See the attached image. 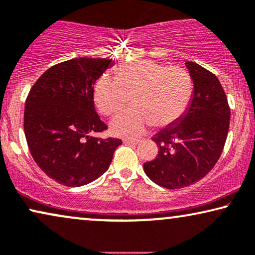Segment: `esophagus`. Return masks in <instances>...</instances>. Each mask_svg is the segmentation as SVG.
I'll use <instances>...</instances> for the list:
<instances>
[{"label":"esophagus","mask_w":255,"mask_h":255,"mask_svg":"<svg viewBox=\"0 0 255 255\" xmlns=\"http://www.w3.org/2000/svg\"><path fill=\"white\" fill-rule=\"evenodd\" d=\"M139 142V139H132V138H128L125 139V143H127L129 145H136Z\"/></svg>","instance_id":"34e87169"}]
</instances>
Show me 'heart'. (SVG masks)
I'll return each mask as SVG.
<instances>
[{
  "instance_id": "b5f03b06",
  "label": "heart",
  "mask_w": 255,
  "mask_h": 255,
  "mask_svg": "<svg viewBox=\"0 0 255 255\" xmlns=\"http://www.w3.org/2000/svg\"><path fill=\"white\" fill-rule=\"evenodd\" d=\"M193 82L184 68L152 60L136 61L119 67L116 77L104 74L93 88V99L104 116H111L129 102L111 121L113 134L132 137L150 125L162 128L177 123L192 98Z\"/></svg>"
}]
</instances>
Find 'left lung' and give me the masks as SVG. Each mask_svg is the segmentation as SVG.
Here are the masks:
<instances>
[{
	"label": "left lung",
	"instance_id": "obj_1",
	"mask_svg": "<svg viewBox=\"0 0 255 255\" xmlns=\"http://www.w3.org/2000/svg\"><path fill=\"white\" fill-rule=\"evenodd\" d=\"M186 67L194 83L189 107L177 123L153 136L158 155L143 164L145 174L168 189L187 187L213 170L230 125V107L218 78L195 62Z\"/></svg>",
	"mask_w": 255,
	"mask_h": 255
}]
</instances>
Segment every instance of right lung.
Here are the masks:
<instances>
[{
	"label": "right lung",
	"mask_w": 255,
	"mask_h": 255,
	"mask_svg": "<svg viewBox=\"0 0 255 255\" xmlns=\"http://www.w3.org/2000/svg\"><path fill=\"white\" fill-rule=\"evenodd\" d=\"M111 59L78 57L45 71L28 92L24 131L39 167L61 185L90 184L109 170L119 138L95 137L106 130L95 110L93 85Z\"/></svg>",
	"instance_id": "add662e5"
}]
</instances>
